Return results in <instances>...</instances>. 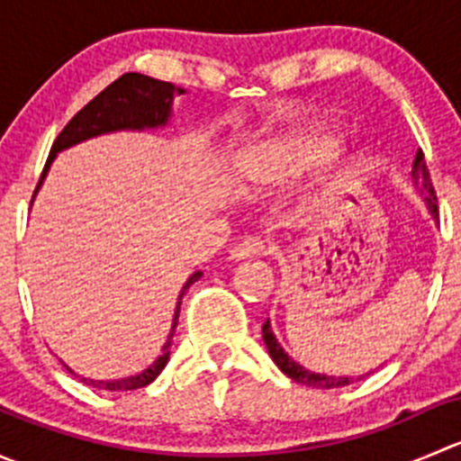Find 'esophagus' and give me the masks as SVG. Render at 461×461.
I'll list each match as a JSON object with an SVG mask.
<instances>
[{"mask_svg": "<svg viewBox=\"0 0 461 461\" xmlns=\"http://www.w3.org/2000/svg\"><path fill=\"white\" fill-rule=\"evenodd\" d=\"M263 249H265L263 240H258V239H248V240H243V243H239L234 249H231L230 258L236 260V263H239V260L258 258L260 254H263Z\"/></svg>", "mask_w": 461, "mask_h": 461, "instance_id": "34e87169", "label": "esophagus"}]
</instances>
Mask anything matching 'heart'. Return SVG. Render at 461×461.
Masks as SVG:
<instances>
[{"label": "heart", "mask_w": 461, "mask_h": 461, "mask_svg": "<svg viewBox=\"0 0 461 461\" xmlns=\"http://www.w3.org/2000/svg\"><path fill=\"white\" fill-rule=\"evenodd\" d=\"M339 138L323 131H301L263 144L245 153L234 167V183L240 192H263L272 185L283 183L290 176L308 169L332 156Z\"/></svg>", "instance_id": "b5f03b06"}]
</instances>
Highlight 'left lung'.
<instances>
[{
    "mask_svg": "<svg viewBox=\"0 0 461 461\" xmlns=\"http://www.w3.org/2000/svg\"><path fill=\"white\" fill-rule=\"evenodd\" d=\"M411 178H412V183H415L417 192L424 196L426 209H429L430 218L437 222L439 221V212H437V196H435V189H432L430 174H429V167H426L424 153L421 151H417L415 162H412ZM263 341H265V346H267V352H269V357H272V361L278 366V370H281L283 375L290 376L292 381H296V384L310 385V388L330 390V388H343V385H350V384H355L357 379H361V376H364L361 375V376H357V379L355 376H334V375H325V373H312V370L303 368V366L296 364V361L292 359L285 350H283V346L278 343V339L274 337L269 319L263 323ZM366 375H370V373H366Z\"/></svg>",
    "mask_w": 461,
    "mask_h": 461,
    "instance_id": "left-lung-1",
    "label": "left lung"
}]
</instances>
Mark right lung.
Wrapping results in <instances>:
<instances>
[{"label":"right lung","instance_id":"obj_1","mask_svg":"<svg viewBox=\"0 0 461 461\" xmlns=\"http://www.w3.org/2000/svg\"><path fill=\"white\" fill-rule=\"evenodd\" d=\"M183 88L174 86L171 82L156 80V77L142 76V73H124L122 77L109 85L102 93H97L91 102L82 111H77L71 118V122L62 129V133L58 136V140L53 142L49 153V160H46L44 171H41V178L37 183L35 194H32V201H35L37 192H40L41 183H44L46 174H49L50 165L58 158L59 151L64 149H71L76 144L91 140V138L106 136V133H118V131H147V129H162L169 124L171 120V106H174V97L180 95ZM31 201V204H32ZM203 276V272H194L192 276L185 281L183 290L178 294V303H176L174 319H171V330L167 334V341L162 346L160 357L153 361L149 368H144L142 373L122 376V379H88V376L77 375L76 370L68 368L62 359L59 364L68 370L73 376L82 381V384L91 385L95 390H109V393H120V390H136L144 388V385L151 384L158 375L165 370L167 361L171 355V343H174V332L176 325H178V314H180V303H183V294L189 290V285L198 281Z\"/></svg>","mask_w":461,"mask_h":461}]
</instances>
